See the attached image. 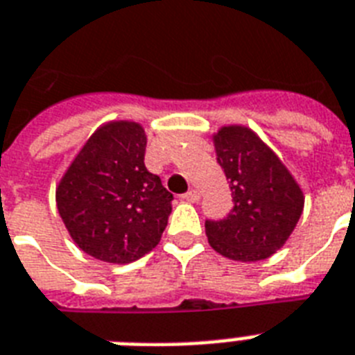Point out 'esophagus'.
<instances>
[{
	"instance_id": "34e87169",
	"label": "esophagus",
	"mask_w": 355,
	"mask_h": 355,
	"mask_svg": "<svg viewBox=\"0 0 355 355\" xmlns=\"http://www.w3.org/2000/svg\"><path fill=\"white\" fill-rule=\"evenodd\" d=\"M181 198L184 199V201H190V203H196V201H199V192L198 190H189L187 194H183Z\"/></svg>"
}]
</instances>
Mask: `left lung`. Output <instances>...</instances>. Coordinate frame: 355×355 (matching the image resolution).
Returning a JSON list of instances; mask_svg holds the SVG:
<instances>
[{
    "label": "left lung",
    "mask_w": 355,
    "mask_h": 355,
    "mask_svg": "<svg viewBox=\"0 0 355 355\" xmlns=\"http://www.w3.org/2000/svg\"><path fill=\"white\" fill-rule=\"evenodd\" d=\"M234 207L227 218L205 221L210 247L236 261H261L279 250L303 212L304 198L279 157L247 127L214 136Z\"/></svg>",
    "instance_id": "obj_1"
}]
</instances>
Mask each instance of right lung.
<instances>
[{"label": "right lung", "mask_w": 355, "mask_h": 355, "mask_svg": "<svg viewBox=\"0 0 355 355\" xmlns=\"http://www.w3.org/2000/svg\"><path fill=\"white\" fill-rule=\"evenodd\" d=\"M141 125L112 121L79 150L55 189V203L79 248L107 263H132L156 247L174 196L145 166Z\"/></svg>", "instance_id": "right-lung-1"}]
</instances>
